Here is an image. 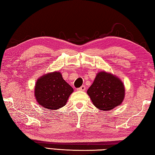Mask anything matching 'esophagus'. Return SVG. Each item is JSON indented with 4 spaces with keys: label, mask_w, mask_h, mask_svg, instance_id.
I'll use <instances>...</instances> for the list:
<instances>
[{
    "label": "esophagus",
    "mask_w": 155,
    "mask_h": 155,
    "mask_svg": "<svg viewBox=\"0 0 155 155\" xmlns=\"http://www.w3.org/2000/svg\"><path fill=\"white\" fill-rule=\"evenodd\" d=\"M85 90H86L85 86H81L80 87H78V88H77V90H78V91H84Z\"/></svg>",
    "instance_id": "1"
}]
</instances>
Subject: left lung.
<instances>
[{"label":"left lung","instance_id":"left-lung-1","mask_svg":"<svg viewBox=\"0 0 155 155\" xmlns=\"http://www.w3.org/2000/svg\"><path fill=\"white\" fill-rule=\"evenodd\" d=\"M87 93L96 108L102 110H109L121 104L125 89L119 78L101 71L96 75Z\"/></svg>","mask_w":155,"mask_h":155}]
</instances>
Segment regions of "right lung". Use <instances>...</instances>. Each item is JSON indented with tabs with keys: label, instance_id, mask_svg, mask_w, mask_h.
<instances>
[{
	"label": "right lung",
	"instance_id": "1",
	"mask_svg": "<svg viewBox=\"0 0 155 155\" xmlns=\"http://www.w3.org/2000/svg\"><path fill=\"white\" fill-rule=\"evenodd\" d=\"M73 91V87L63 80L61 73L53 72L38 80L35 96L42 107L56 110L65 106Z\"/></svg>",
	"mask_w": 155,
	"mask_h": 155
}]
</instances>
